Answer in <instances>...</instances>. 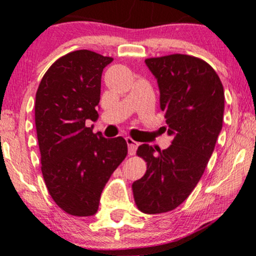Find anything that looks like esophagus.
Returning a JSON list of instances; mask_svg holds the SVG:
<instances>
[{"label": "esophagus", "instance_id": "1", "mask_svg": "<svg viewBox=\"0 0 256 256\" xmlns=\"http://www.w3.org/2000/svg\"><path fill=\"white\" fill-rule=\"evenodd\" d=\"M126 141H127V144H128L129 155H130V156L135 155L136 149H138V143L134 141V140H132V138H129V136H128V138H126Z\"/></svg>", "mask_w": 256, "mask_h": 256}]
</instances>
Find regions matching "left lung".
Returning <instances> with one entry per match:
<instances>
[{
    "label": "left lung",
    "mask_w": 256,
    "mask_h": 256,
    "mask_svg": "<svg viewBox=\"0 0 256 256\" xmlns=\"http://www.w3.org/2000/svg\"><path fill=\"white\" fill-rule=\"evenodd\" d=\"M146 64L157 79L163 128L172 141L164 150L138 146L146 171L132 188L140 211L156 214L180 206L198 184L222 132L225 94L212 66L194 56L148 58Z\"/></svg>",
    "instance_id": "1"
}]
</instances>
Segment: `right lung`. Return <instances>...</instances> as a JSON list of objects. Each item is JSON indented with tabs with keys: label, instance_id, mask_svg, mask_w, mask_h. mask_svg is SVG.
I'll return each mask as SVG.
<instances>
[{
	"label": "right lung",
	"instance_id": "right-lung-1",
	"mask_svg": "<svg viewBox=\"0 0 256 256\" xmlns=\"http://www.w3.org/2000/svg\"><path fill=\"white\" fill-rule=\"evenodd\" d=\"M112 62L90 50L70 52L50 66L36 93L42 174L56 204L71 216L96 214L104 185L128 154L124 138H104L86 126L99 118L101 76Z\"/></svg>",
	"mask_w": 256,
	"mask_h": 256
}]
</instances>
